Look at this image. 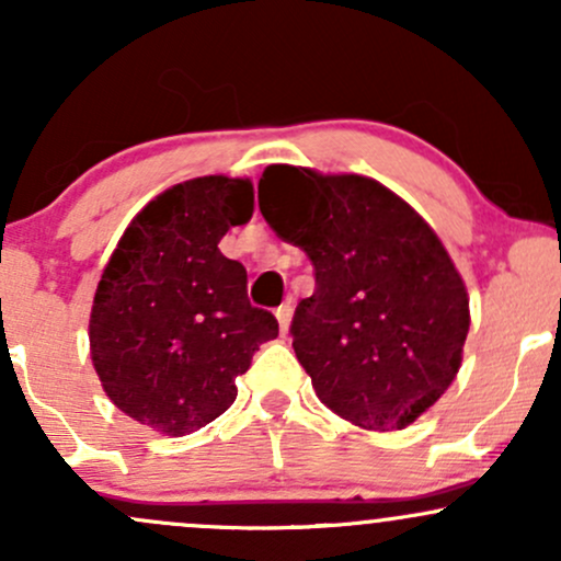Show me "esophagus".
<instances>
[{"label": "esophagus", "mask_w": 561, "mask_h": 561, "mask_svg": "<svg viewBox=\"0 0 561 561\" xmlns=\"http://www.w3.org/2000/svg\"><path fill=\"white\" fill-rule=\"evenodd\" d=\"M276 319H279V330H282V334H285L289 327V319H293V306H289V300L282 302V306L276 308Z\"/></svg>", "instance_id": "obj_1"}]
</instances>
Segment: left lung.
I'll list each match as a JSON object with an SVG mask.
<instances>
[{"label":"left lung","mask_w":561,"mask_h":561,"mask_svg":"<svg viewBox=\"0 0 561 561\" xmlns=\"http://www.w3.org/2000/svg\"><path fill=\"white\" fill-rule=\"evenodd\" d=\"M259 208L313 263L295 356L319 401L364 430H403L456 379L469 295L430 224L375 179L268 165Z\"/></svg>","instance_id":"8db88e82"}]
</instances>
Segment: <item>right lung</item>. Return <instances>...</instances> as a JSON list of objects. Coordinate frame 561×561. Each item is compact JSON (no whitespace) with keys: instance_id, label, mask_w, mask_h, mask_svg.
I'll return each mask as SVG.
<instances>
[{"instance_id":"obj_1","label":"right lung","mask_w":561,"mask_h":561,"mask_svg":"<svg viewBox=\"0 0 561 561\" xmlns=\"http://www.w3.org/2000/svg\"><path fill=\"white\" fill-rule=\"evenodd\" d=\"M250 179L199 176L145 205L113 250L89 319L107 398L134 422L190 435L234 403V379L279 334L248 272L218 250L253 216Z\"/></svg>"}]
</instances>
